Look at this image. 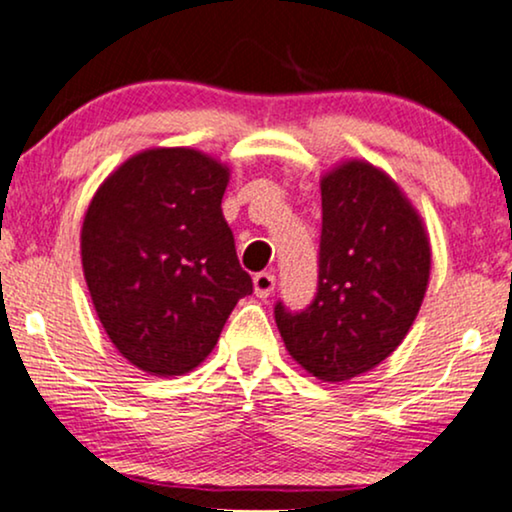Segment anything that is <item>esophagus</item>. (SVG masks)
<instances>
[{
	"mask_svg": "<svg viewBox=\"0 0 512 512\" xmlns=\"http://www.w3.org/2000/svg\"><path fill=\"white\" fill-rule=\"evenodd\" d=\"M274 286L276 276L271 274V271H260V274H255V278H252V288H255L257 297H269L274 293Z\"/></svg>",
	"mask_w": 512,
	"mask_h": 512,
	"instance_id": "esophagus-1",
	"label": "esophagus"
}]
</instances>
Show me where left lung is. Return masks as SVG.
<instances>
[{
	"instance_id": "obj_1",
	"label": "left lung",
	"mask_w": 512,
	"mask_h": 512,
	"mask_svg": "<svg viewBox=\"0 0 512 512\" xmlns=\"http://www.w3.org/2000/svg\"><path fill=\"white\" fill-rule=\"evenodd\" d=\"M430 278L423 222L385 172L361 160L321 179L319 281L300 312L276 302L286 349L323 383L390 357L416 321Z\"/></svg>"
}]
</instances>
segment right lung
I'll return each instance as SVG.
<instances>
[{"mask_svg": "<svg viewBox=\"0 0 512 512\" xmlns=\"http://www.w3.org/2000/svg\"><path fill=\"white\" fill-rule=\"evenodd\" d=\"M229 170L193 148H151L101 184L82 224V269L129 364L181 375L217 345L252 278L222 215Z\"/></svg>", "mask_w": 512, "mask_h": 512, "instance_id": "1", "label": "right lung"}]
</instances>
